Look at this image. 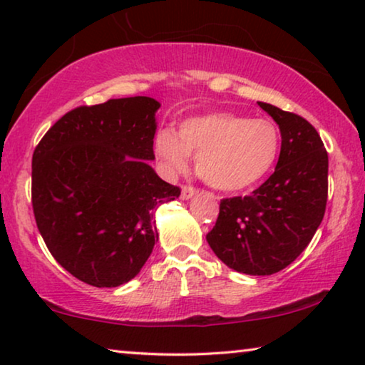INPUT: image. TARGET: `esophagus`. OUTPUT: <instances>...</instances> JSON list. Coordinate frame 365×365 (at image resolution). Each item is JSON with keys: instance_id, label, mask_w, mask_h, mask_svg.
Masks as SVG:
<instances>
[{"instance_id": "obj_1", "label": "esophagus", "mask_w": 365, "mask_h": 365, "mask_svg": "<svg viewBox=\"0 0 365 365\" xmlns=\"http://www.w3.org/2000/svg\"><path fill=\"white\" fill-rule=\"evenodd\" d=\"M195 193H197V188L190 187V185H183L180 197H182V200H188V198H192Z\"/></svg>"}]
</instances>
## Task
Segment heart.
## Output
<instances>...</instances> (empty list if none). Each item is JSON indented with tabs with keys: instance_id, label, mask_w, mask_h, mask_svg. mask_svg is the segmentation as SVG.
<instances>
[{
	"instance_id": "obj_1",
	"label": "heart",
	"mask_w": 365,
	"mask_h": 365,
	"mask_svg": "<svg viewBox=\"0 0 365 365\" xmlns=\"http://www.w3.org/2000/svg\"><path fill=\"white\" fill-rule=\"evenodd\" d=\"M280 145L274 121L230 111L188 118L178 134L162 129L154 139L155 155L168 172H183L190 154H197L198 175L222 192H239L264 180L279 160Z\"/></svg>"
}]
</instances>
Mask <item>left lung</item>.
Wrapping results in <instances>:
<instances>
[{
	"label": "left lung",
	"instance_id": "8db88e82",
	"mask_svg": "<svg viewBox=\"0 0 365 365\" xmlns=\"http://www.w3.org/2000/svg\"><path fill=\"white\" fill-rule=\"evenodd\" d=\"M259 106L279 124L275 172L252 195L222 198L206 241L230 269L272 275L290 265L322 225L328 201V152L318 130L295 113Z\"/></svg>",
	"mask_w": 365,
	"mask_h": 365
}]
</instances>
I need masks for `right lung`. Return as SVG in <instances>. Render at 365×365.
I'll use <instances>...</instances> for the list:
<instances>
[{
  "label": "right lung",
  "instance_id": "add662e5",
  "mask_svg": "<svg viewBox=\"0 0 365 365\" xmlns=\"http://www.w3.org/2000/svg\"><path fill=\"white\" fill-rule=\"evenodd\" d=\"M149 96L78 106L47 130L32 154V210L53 259L98 288L139 274L159 239L154 215L178 198L154 160Z\"/></svg>",
  "mask_w": 365,
  "mask_h": 365
}]
</instances>
